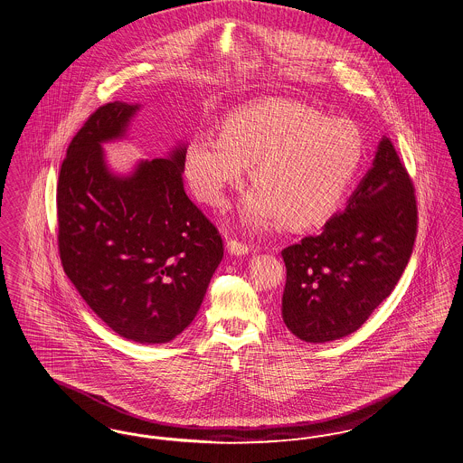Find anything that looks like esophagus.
<instances>
[{
  "label": "esophagus",
  "instance_id": "esophagus-1",
  "mask_svg": "<svg viewBox=\"0 0 463 463\" xmlns=\"http://www.w3.org/2000/svg\"><path fill=\"white\" fill-rule=\"evenodd\" d=\"M227 250L231 255H236V257H242V255H248L251 246H248L246 242H240L238 240H231L227 242Z\"/></svg>",
  "mask_w": 463,
  "mask_h": 463
}]
</instances>
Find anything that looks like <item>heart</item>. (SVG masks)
Listing matches in <instances>:
<instances>
[{
    "label": "heart",
    "mask_w": 463,
    "mask_h": 463,
    "mask_svg": "<svg viewBox=\"0 0 463 463\" xmlns=\"http://www.w3.org/2000/svg\"><path fill=\"white\" fill-rule=\"evenodd\" d=\"M362 155V136L348 120H329L297 101L267 99L229 113L222 134L194 132L183 160L193 193L213 206L225 204L229 189L253 165L257 187L242 200L241 221L307 229L337 210Z\"/></svg>",
    "instance_id": "b5f03b06"
}]
</instances>
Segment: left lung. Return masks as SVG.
<instances>
[{"instance_id":"left-lung-1","label":"left lung","mask_w":463,"mask_h":463,"mask_svg":"<svg viewBox=\"0 0 463 463\" xmlns=\"http://www.w3.org/2000/svg\"><path fill=\"white\" fill-rule=\"evenodd\" d=\"M417 236L413 184L384 136L343 212L282 250V320L307 343L350 335L391 295Z\"/></svg>"}]
</instances>
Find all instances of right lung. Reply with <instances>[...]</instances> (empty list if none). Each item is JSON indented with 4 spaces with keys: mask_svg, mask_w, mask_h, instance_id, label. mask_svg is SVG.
<instances>
[{
    "mask_svg": "<svg viewBox=\"0 0 463 463\" xmlns=\"http://www.w3.org/2000/svg\"><path fill=\"white\" fill-rule=\"evenodd\" d=\"M141 105L99 107L75 134L58 177V248L67 278L111 331L162 345L198 314L222 238L185 194L184 143L111 170L103 145L128 136Z\"/></svg>",
    "mask_w": 463,
    "mask_h": 463,
    "instance_id": "1",
    "label": "right lung"
}]
</instances>
